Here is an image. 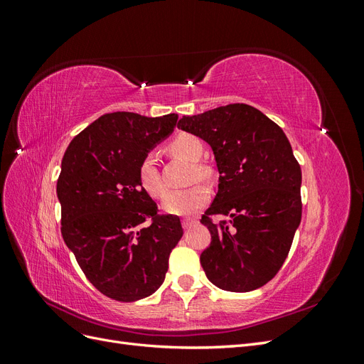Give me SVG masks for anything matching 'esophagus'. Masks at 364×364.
Returning a JSON list of instances; mask_svg holds the SVG:
<instances>
[{
	"label": "esophagus",
	"instance_id": "34e87169",
	"mask_svg": "<svg viewBox=\"0 0 364 364\" xmlns=\"http://www.w3.org/2000/svg\"><path fill=\"white\" fill-rule=\"evenodd\" d=\"M197 223V220L196 218H183L182 220V226H183V229H190L193 225H196Z\"/></svg>",
	"mask_w": 364,
	"mask_h": 364
}]
</instances>
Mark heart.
Wrapping results in <instances>:
<instances>
[{"instance_id": "1", "label": "heart", "mask_w": 364, "mask_h": 364, "mask_svg": "<svg viewBox=\"0 0 364 364\" xmlns=\"http://www.w3.org/2000/svg\"><path fill=\"white\" fill-rule=\"evenodd\" d=\"M168 150L174 156L193 162L191 181H196L197 178H211L213 168L205 162H199L203 153V146L199 138L190 134H181L170 142ZM138 179L141 188L153 199H162L167 193V185H165L159 173L155 153L149 151L141 159L138 165ZM209 197H211V193H209V188L205 183H194L185 190L171 191L162 202V209L167 214L173 215H190L202 209L209 202Z\"/></svg>"}]
</instances>
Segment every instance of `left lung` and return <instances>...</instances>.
Returning a JSON list of instances; mask_svg holds the SVG:
<instances>
[{"label": "left lung", "instance_id": "left-lung-1", "mask_svg": "<svg viewBox=\"0 0 364 364\" xmlns=\"http://www.w3.org/2000/svg\"><path fill=\"white\" fill-rule=\"evenodd\" d=\"M178 127L211 146L218 193L202 215L211 245L200 255L218 289L245 293L279 272L301 223V165L282 129L245 103L183 117ZM214 215L230 216L214 224Z\"/></svg>", "mask_w": 364, "mask_h": 364}]
</instances>
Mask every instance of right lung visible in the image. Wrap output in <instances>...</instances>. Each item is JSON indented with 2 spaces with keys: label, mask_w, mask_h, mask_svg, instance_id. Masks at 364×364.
<instances>
[{
  "label": "right lung",
  "mask_w": 364,
  "mask_h": 364,
  "mask_svg": "<svg viewBox=\"0 0 364 364\" xmlns=\"http://www.w3.org/2000/svg\"><path fill=\"white\" fill-rule=\"evenodd\" d=\"M178 118L105 114L63 155L56 188L62 237L85 277L111 299L134 302L155 293L182 238L179 217L158 214L138 179L141 159L171 134Z\"/></svg>",
  "instance_id": "obj_1"
}]
</instances>
